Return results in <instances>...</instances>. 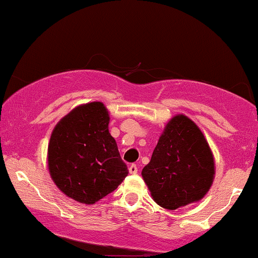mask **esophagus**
I'll use <instances>...</instances> for the list:
<instances>
[{
	"label": "esophagus",
	"instance_id": "esophagus-1",
	"mask_svg": "<svg viewBox=\"0 0 258 258\" xmlns=\"http://www.w3.org/2000/svg\"><path fill=\"white\" fill-rule=\"evenodd\" d=\"M128 172L131 173V174H136L138 172V167H137V165H135V164H132L131 166L128 167Z\"/></svg>",
	"mask_w": 258,
	"mask_h": 258
}]
</instances>
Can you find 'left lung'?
<instances>
[{"mask_svg":"<svg viewBox=\"0 0 258 258\" xmlns=\"http://www.w3.org/2000/svg\"><path fill=\"white\" fill-rule=\"evenodd\" d=\"M215 158L193 120L177 114L165 126L142 177L152 198L166 210L198 203L215 179Z\"/></svg>","mask_w":258,"mask_h":258,"instance_id":"8db88e82","label":"left lung"}]
</instances>
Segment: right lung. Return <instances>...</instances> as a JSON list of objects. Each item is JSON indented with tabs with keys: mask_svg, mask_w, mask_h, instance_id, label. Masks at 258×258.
Here are the masks:
<instances>
[{
	"mask_svg": "<svg viewBox=\"0 0 258 258\" xmlns=\"http://www.w3.org/2000/svg\"><path fill=\"white\" fill-rule=\"evenodd\" d=\"M102 102L78 105L53 128L47 152L51 178L70 199L86 205L114 191L128 174L109 132Z\"/></svg>",
	"mask_w": 258,
	"mask_h": 258,
	"instance_id": "1",
	"label": "right lung"
}]
</instances>
